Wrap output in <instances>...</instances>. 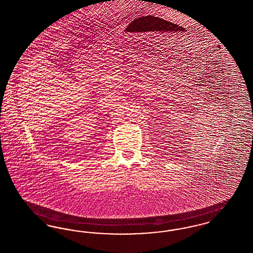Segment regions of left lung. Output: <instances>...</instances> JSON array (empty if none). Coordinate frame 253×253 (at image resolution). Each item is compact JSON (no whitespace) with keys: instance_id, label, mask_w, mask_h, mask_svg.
<instances>
[{"instance_id":"obj_1","label":"left lung","mask_w":253,"mask_h":253,"mask_svg":"<svg viewBox=\"0 0 253 253\" xmlns=\"http://www.w3.org/2000/svg\"><path fill=\"white\" fill-rule=\"evenodd\" d=\"M165 24V26H163V24ZM165 24L166 22L163 20H159L156 18H154V20H148V21H144L141 23H138V25L136 26V29L134 30L135 33H137V42L136 44H140V45H147L149 46V44L151 43H155V39L156 37H158L159 33H162V30H165ZM156 35V36L153 37L152 34ZM152 37H151L150 36Z\"/></svg>"}]
</instances>
